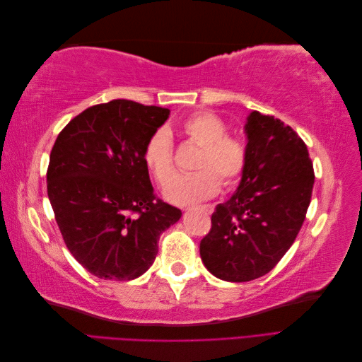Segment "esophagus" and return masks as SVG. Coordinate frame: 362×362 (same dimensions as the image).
<instances>
[{
	"instance_id": "34e87169",
	"label": "esophagus",
	"mask_w": 362,
	"mask_h": 362,
	"mask_svg": "<svg viewBox=\"0 0 362 362\" xmlns=\"http://www.w3.org/2000/svg\"><path fill=\"white\" fill-rule=\"evenodd\" d=\"M199 210L204 211L205 214H211L214 211V206L211 204H204V205L199 206Z\"/></svg>"
}]
</instances>
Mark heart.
Returning a JSON list of instances; mask_svg holds the SVG:
<instances>
[{
  "instance_id": "obj_1",
  "label": "heart",
  "mask_w": 362,
  "mask_h": 362,
  "mask_svg": "<svg viewBox=\"0 0 362 362\" xmlns=\"http://www.w3.org/2000/svg\"><path fill=\"white\" fill-rule=\"evenodd\" d=\"M182 133L201 146L194 169L190 175H177L175 170L173 141L169 129L158 128L144 146V163L160 185L171 181L164 189V198L177 205L198 202L214 196L221 189L234 185L245 173L247 164L246 144L235 136L226 134L228 127L222 117L211 112H198L185 117Z\"/></svg>"
}]
</instances>
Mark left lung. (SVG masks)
I'll return each instance as SVG.
<instances>
[{
	"label": "left lung",
	"instance_id": "obj_1",
	"mask_svg": "<svg viewBox=\"0 0 362 362\" xmlns=\"http://www.w3.org/2000/svg\"><path fill=\"white\" fill-rule=\"evenodd\" d=\"M245 129L242 182L216 206L199 247L205 267L229 282L257 279L278 264L300 231L314 185L308 149L291 127L252 112Z\"/></svg>",
	"mask_w": 362,
	"mask_h": 362
}]
</instances>
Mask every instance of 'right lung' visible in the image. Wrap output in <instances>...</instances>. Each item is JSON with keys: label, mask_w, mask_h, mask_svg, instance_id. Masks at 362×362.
Wrapping results in <instances>:
<instances>
[{"label": "right lung", "mask_w": 362, "mask_h": 362, "mask_svg": "<svg viewBox=\"0 0 362 362\" xmlns=\"http://www.w3.org/2000/svg\"><path fill=\"white\" fill-rule=\"evenodd\" d=\"M169 108L113 100L86 108L57 136L47 189L64 245L92 275L139 278L154 262L160 234L181 210L163 202L144 163L148 137Z\"/></svg>", "instance_id": "right-lung-1"}]
</instances>
